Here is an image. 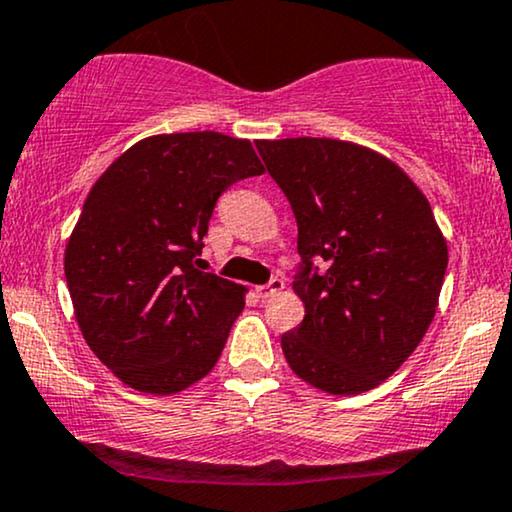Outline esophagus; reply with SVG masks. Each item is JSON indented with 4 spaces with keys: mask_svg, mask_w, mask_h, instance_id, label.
Wrapping results in <instances>:
<instances>
[{
    "mask_svg": "<svg viewBox=\"0 0 512 512\" xmlns=\"http://www.w3.org/2000/svg\"><path fill=\"white\" fill-rule=\"evenodd\" d=\"M283 286H286V283H283L281 278H271V281L267 283V286H257V295H260L262 300H267V297L276 295V293H281Z\"/></svg>",
    "mask_w": 512,
    "mask_h": 512,
    "instance_id": "obj_1",
    "label": "esophagus"
}]
</instances>
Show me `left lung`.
Masks as SVG:
<instances>
[{"mask_svg": "<svg viewBox=\"0 0 512 512\" xmlns=\"http://www.w3.org/2000/svg\"><path fill=\"white\" fill-rule=\"evenodd\" d=\"M255 146L293 208L304 264L293 281L304 319L281 338L288 366L333 397L373 390L435 319L449 248L428 198L387 155L352 141Z\"/></svg>", "mask_w": 512, "mask_h": 512, "instance_id": "1", "label": "left lung"}]
</instances>
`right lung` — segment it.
<instances>
[{
  "mask_svg": "<svg viewBox=\"0 0 512 512\" xmlns=\"http://www.w3.org/2000/svg\"><path fill=\"white\" fill-rule=\"evenodd\" d=\"M248 139L155 134L96 179L63 269L77 326L115 378L177 394L215 368L248 288L196 269L217 198L262 174Z\"/></svg>",
  "mask_w": 512,
  "mask_h": 512,
  "instance_id": "1",
  "label": "right lung"
}]
</instances>
